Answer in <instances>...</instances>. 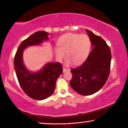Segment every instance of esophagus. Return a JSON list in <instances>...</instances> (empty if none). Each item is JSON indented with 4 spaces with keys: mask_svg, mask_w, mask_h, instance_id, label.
Listing matches in <instances>:
<instances>
[{
    "mask_svg": "<svg viewBox=\"0 0 128 128\" xmlns=\"http://www.w3.org/2000/svg\"><path fill=\"white\" fill-rule=\"evenodd\" d=\"M70 69H68V68H63V72H68V71H69Z\"/></svg>",
    "mask_w": 128,
    "mask_h": 128,
    "instance_id": "esophagus-1",
    "label": "esophagus"
}]
</instances>
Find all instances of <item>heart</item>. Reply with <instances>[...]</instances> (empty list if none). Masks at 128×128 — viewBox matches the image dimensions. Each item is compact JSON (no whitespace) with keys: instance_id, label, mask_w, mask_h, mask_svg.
<instances>
[{"instance_id":"b5f03b06","label":"heart","mask_w":128,"mask_h":128,"mask_svg":"<svg viewBox=\"0 0 128 128\" xmlns=\"http://www.w3.org/2000/svg\"><path fill=\"white\" fill-rule=\"evenodd\" d=\"M59 47L54 48L55 53L59 60L65 56L68 58V64L73 62L79 64L87 58L90 48V40L87 35L68 33L62 36L58 42Z\"/></svg>"}]
</instances>
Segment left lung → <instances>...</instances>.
Here are the masks:
<instances>
[{"label":"left lung","mask_w":128,"mask_h":128,"mask_svg":"<svg viewBox=\"0 0 128 128\" xmlns=\"http://www.w3.org/2000/svg\"><path fill=\"white\" fill-rule=\"evenodd\" d=\"M93 49L86 60L78 68L71 69L70 82L72 89L82 96H89L100 90L109 77L112 54L104 39L86 29Z\"/></svg>","instance_id":"left-lung-1"}]
</instances>
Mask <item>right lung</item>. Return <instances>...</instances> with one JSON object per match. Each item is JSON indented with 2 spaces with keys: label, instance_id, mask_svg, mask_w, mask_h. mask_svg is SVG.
<instances>
[{
  "label": "right lung",
  "instance_id": "1",
  "mask_svg": "<svg viewBox=\"0 0 128 128\" xmlns=\"http://www.w3.org/2000/svg\"><path fill=\"white\" fill-rule=\"evenodd\" d=\"M48 32L37 31L19 45L15 54L14 64L18 80L20 87L28 97L42 100L52 95L56 88L57 78L62 73L60 63H49L39 72L32 73L26 69L23 63V50L27 46L40 44L48 39Z\"/></svg>",
  "mask_w": 128,
  "mask_h": 128
}]
</instances>
